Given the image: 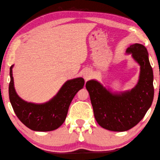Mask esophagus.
<instances>
[{"instance_id":"1","label":"esophagus","mask_w":160,"mask_h":160,"mask_svg":"<svg viewBox=\"0 0 160 160\" xmlns=\"http://www.w3.org/2000/svg\"><path fill=\"white\" fill-rule=\"evenodd\" d=\"M84 77H85V78L86 80L89 79V75H84Z\"/></svg>"}]
</instances>
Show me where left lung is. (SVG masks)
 Here are the masks:
<instances>
[{"label":"left lung","instance_id":"1","mask_svg":"<svg viewBox=\"0 0 160 160\" xmlns=\"http://www.w3.org/2000/svg\"><path fill=\"white\" fill-rule=\"evenodd\" d=\"M127 52L141 66L138 82L130 92L112 94L99 82L90 80L86 83L97 123L113 132H124L136 126L151 106L154 97L153 72L144 45H130Z\"/></svg>","mask_w":160,"mask_h":160}]
</instances>
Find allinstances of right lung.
Returning <instances> with one entry per match:
<instances>
[{
  "instance_id": "add662e5",
  "label": "right lung",
  "mask_w": 160,
  "mask_h": 160,
  "mask_svg": "<svg viewBox=\"0 0 160 160\" xmlns=\"http://www.w3.org/2000/svg\"><path fill=\"white\" fill-rule=\"evenodd\" d=\"M12 66L10 68L9 97L17 117L25 126L33 131L49 132L59 128L66 120L72 98L83 88V78L67 81L52 100L45 103L35 104L22 100L17 94L14 88Z\"/></svg>"
}]
</instances>
